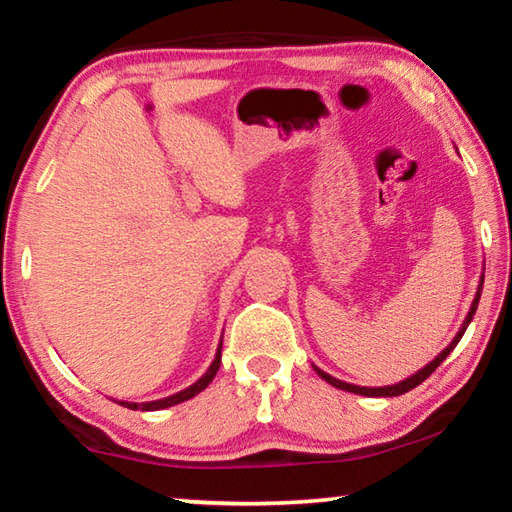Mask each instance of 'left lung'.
<instances>
[{
  "instance_id": "1",
  "label": "left lung",
  "mask_w": 512,
  "mask_h": 512,
  "mask_svg": "<svg viewBox=\"0 0 512 512\" xmlns=\"http://www.w3.org/2000/svg\"><path fill=\"white\" fill-rule=\"evenodd\" d=\"M481 291H483V275H481V280H479V287H476V296H474V300H472V307H470V311H467V316H465V320H463V325H461V329H458V334L454 336L452 343H449L447 348H445L443 352H440L436 359L429 361L427 366H424V368H420L418 372H415V375L406 377V379H402V381H397V384H393V386H377V388H370V386H354V384H348V381H341V379H336V377L327 375V372L320 370L318 366H314L316 375H318L320 379H325L327 384H332L334 388H341V391H348V393H354V395H366V397H397V395H404V393H409L411 388H415V386H418V384H422V381L427 379V377L431 375V372L436 370V368L440 366V363H443V361L449 357V352H452V350L456 348L458 341L463 339L465 329H467V325L472 323V318H474V314H476V307H479Z\"/></svg>"
}]
</instances>
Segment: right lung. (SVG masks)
I'll return each mask as SVG.
<instances>
[{"mask_svg": "<svg viewBox=\"0 0 512 512\" xmlns=\"http://www.w3.org/2000/svg\"><path fill=\"white\" fill-rule=\"evenodd\" d=\"M219 366H221V343H219V350H216V357H214V361H212V366L207 368V372H205V375H203L201 379L194 381L192 386H187L185 391H180V393H176V395H169V397H162V400H153V402H142V404H137V402H119V404L126 406V409H133V411H160V409H169V406H176V404L185 402V400H192L194 395L205 391V388L210 386V381L214 379V375H216V370H219Z\"/></svg>", "mask_w": 512, "mask_h": 512, "instance_id": "obj_1", "label": "right lung"}]
</instances>
